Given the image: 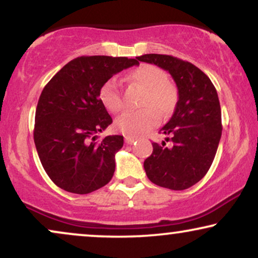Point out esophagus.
I'll use <instances>...</instances> for the list:
<instances>
[{"label":"esophagus","mask_w":258,"mask_h":258,"mask_svg":"<svg viewBox=\"0 0 258 258\" xmlns=\"http://www.w3.org/2000/svg\"><path fill=\"white\" fill-rule=\"evenodd\" d=\"M124 140H125V143L126 144H133L136 141L135 137H130V136H125Z\"/></svg>","instance_id":"esophagus-1"}]
</instances>
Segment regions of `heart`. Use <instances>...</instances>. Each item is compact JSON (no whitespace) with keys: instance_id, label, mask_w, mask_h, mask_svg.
Returning <instances> with one entry per match:
<instances>
[{"instance_id":"obj_1","label":"heart","mask_w":258,"mask_h":258,"mask_svg":"<svg viewBox=\"0 0 258 258\" xmlns=\"http://www.w3.org/2000/svg\"><path fill=\"white\" fill-rule=\"evenodd\" d=\"M133 86L143 90L140 105L146 107L136 111H126L116 119L115 126L126 136L137 137L149 132L160 121V113L167 116L177 103V89L167 80L163 70L153 64H142L128 74ZM101 103L108 111L116 114L123 109V96L117 80L111 77L105 81L98 93Z\"/></svg>"}]
</instances>
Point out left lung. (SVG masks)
Masks as SVG:
<instances>
[{
	"instance_id": "left-lung-1",
	"label": "left lung",
	"mask_w": 258,
	"mask_h": 258,
	"mask_svg": "<svg viewBox=\"0 0 258 258\" xmlns=\"http://www.w3.org/2000/svg\"><path fill=\"white\" fill-rule=\"evenodd\" d=\"M167 70L178 89L171 118L160 130L167 146L153 143L144 161L148 178L156 185L184 190L201 181L209 170L222 135L221 105L209 77L192 63L170 55L147 54L136 57Z\"/></svg>"
}]
</instances>
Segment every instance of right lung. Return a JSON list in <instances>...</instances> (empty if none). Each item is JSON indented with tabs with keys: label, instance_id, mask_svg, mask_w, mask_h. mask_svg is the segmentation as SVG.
I'll return each mask as SVG.
<instances>
[{
	"label": "right lung",
	"instance_id": "right-lung-1",
	"mask_svg": "<svg viewBox=\"0 0 258 258\" xmlns=\"http://www.w3.org/2000/svg\"><path fill=\"white\" fill-rule=\"evenodd\" d=\"M139 61L81 56L63 67L42 90L35 114L34 142L45 172L66 191L89 194L110 182L123 136L96 141L112 123L98 93L105 81Z\"/></svg>",
	"mask_w": 258,
	"mask_h": 258
}]
</instances>
